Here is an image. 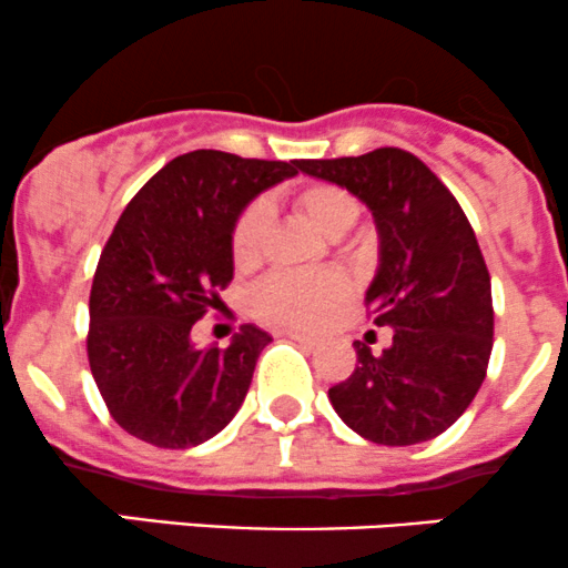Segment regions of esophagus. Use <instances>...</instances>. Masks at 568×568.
Wrapping results in <instances>:
<instances>
[{"mask_svg":"<svg viewBox=\"0 0 568 568\" xmlns=\"http://www.w3.org/2000/svg\"><path fill=\"white\" fill-rule=\"evenodd\" d=\"M286 337H292V341H297V343H305V346H314V343H316L314 335L297 333V329H290V333H286Z\"/></svg>","mask_w":568,"mask_h":568,"instance_id":"obj_1","label":"esophagus"}]
</instances>
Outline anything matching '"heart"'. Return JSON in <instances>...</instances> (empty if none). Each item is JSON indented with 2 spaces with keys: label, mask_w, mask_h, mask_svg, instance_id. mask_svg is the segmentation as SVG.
<instances>
[{
  "label": "heart",
  "mask_w": 568,
  "mask_h": 568,
  "mask_svg": "<svg viewBox=\"0 0 568 568\" xmlns=\"http://www.w3.org/2000/svg\"><path fill=\"white\" fill-rule=\"evenodd\" d=\"M292 209L318 227L327 239H341L359 220V201L341 184L311 182L290 195ZM271 212L263 201H254L241 212L233 225L231 254L239 267H254L263 260ZM348 284L335 273L316 276H273L254 290L252 311L267 324L278 327H316L341 308L346 301Z\"/></svg>",
  "instance_id": "b5f03b06"
}]
</instances>
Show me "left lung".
<instances>
[{
	"label": "left lung",
	"instance_id": "8db88e82",
	"mask_svg": "<svg viewBox=\"0 0 568 568\" xmlns=\"http://www.w3.org/2000/svg\"><path fill=\"white\" fill-rule=\"evenodd\" d=\"M373 212L381 260L365 305L392 327L381 354L356 341V367L329 403L356 435L416 445L443 435L486 378L494 346L490 276L467 214L448 187L399 146L359 158L297 161Z\"/></svg>",
	"mask_w": 568,
	"mask_h": 568
}]
</instances>
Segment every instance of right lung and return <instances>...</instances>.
<instances>
[{
  "label": "right lung",
  "instance_id": "right-lung-1",
  "mask_svg": "<svg viewBox=\"0 0 568 568\" xmlns=\"http://www.w3.org/2000/svg\"><path fill=\"white\" fill-rule=\"evenodd\" d=\"M297 161L195 150L133 195L91 286L88 362L112 418L158 448H193L225 429L271 335L244 324L227 348H199L193 324L233 282L231 235L254 195Z\"/></svg>",
  "mask_w": 568,
  "mask_h": 568
}]
</instances>
